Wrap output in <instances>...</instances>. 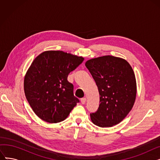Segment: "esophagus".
<instances>
[{"instance_id":"34e87169","label":"esophagus","mask_w":160,"mask_h":160,"mask_svg":"<svg viewBox=\"0 0 160 160\" xmlns=\"http://www.w3.org/2000/svg\"><path fill=\"white\" fill-rule=\"evenodd\" d=\"M80 101H81V102H82V104H85L86 103V98H85V97H83V98H82L81 99H80Z\"/></svg>"}]
</instances>
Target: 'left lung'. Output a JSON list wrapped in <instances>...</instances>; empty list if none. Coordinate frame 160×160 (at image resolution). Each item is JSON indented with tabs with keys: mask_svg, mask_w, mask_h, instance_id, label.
<instances>
[{
	"mask_svg": "<svg viewBox=\"0 0 160 160\" xmlns=\"http://www.w3.org/2000/svg\"><path fill=\"white\" fill-rule=\"evenodd\" d=\"M86 66L95 81L100 95L97 110L91 113L92 122L111 127L121 122L133 106L136 81L130 65L124 59L105 56L91 59Z\"/></svg>",
	"mask_w": 160,
	"mask_h": 160,
	"instance_id": "left-lung-1",
	"label": "left lung"
}]
</instances>
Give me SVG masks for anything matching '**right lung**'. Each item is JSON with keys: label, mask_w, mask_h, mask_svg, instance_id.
<instances>
[{"label": "right lung", "mask_w": 160, "mask_h": 160, "mask_svg": "<svg viewBox=\"0 0 160 160\" xmlns=\"http://www.w3.org/2000/svg\"><path fill=\"white\" fill-rule=\"evenodd\" d=\"M84 60L60 50H50L35 58L24 81V93L33 111L47 122L65 120L79 102L74 96L69 74Z\"/></svg>", "instance_id": "add662e5"}]
</instances>
